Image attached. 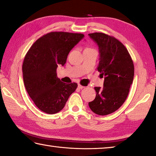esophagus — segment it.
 I'll return each instance as SVG.
<instances>
[{"label": "esophagus", "mask_w": 156, "mask_h": 156, "mask_svg": "<svg viewBox=\"0 0 156 156\" xmlns=\"http://www.w3.org/2000/svg\"><path fill=\"white\" fill-rule=\"evenodd\" d=\"M78 87L79 89H80V90H82V89H83L85 87H84V86L80 85H78Z\"/></svg>", "instance_id": "obj_1"}]
</instances>
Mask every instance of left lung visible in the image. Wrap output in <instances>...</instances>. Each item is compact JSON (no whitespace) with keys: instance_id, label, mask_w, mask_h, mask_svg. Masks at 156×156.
<instances>
[{"instance_id":"1","label":"left lung","mask_w":156,"mask_h":156,"mask_svg":"<svg viewBox=\"0 0 156 156\" xmlns=\"http://www.w3.org/2000/svg\"><path fill=\"white\" fill-rule=\"evenodd\" d=\"M97 44L99 62L97 70L104 77L103 87H94V100L89 103L93 112L107 115L118 110L126 99L134 77V65L124 45L102 33L88 34Z\"/></svg>"}]
</instances>
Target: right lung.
<instances>
[{
	"mask_svg": "<svg viewBox=\"0 0 156 156\" xmlns=\"http://www.w3.org/2000/svg\"><path fill=\"white\" fill-rule=\"evenodd\" d=\"M84 37L80 33L52 32L38 39L27 53L22 66L24 85L42 112H60L77 88L76 83L62 82L56 70L65 65L69 52Z\"/></svg>",
	"mask_w": 156,
	"mask_h": 156,
	"instance_id": "obj_1",
	"label": "right lung"
}]
</instances>
